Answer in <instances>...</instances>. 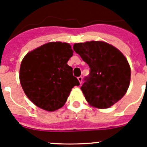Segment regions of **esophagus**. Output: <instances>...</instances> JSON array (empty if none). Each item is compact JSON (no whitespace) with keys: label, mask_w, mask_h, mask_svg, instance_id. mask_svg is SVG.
<instances>
[{"label":"esophagus","mask_w":147,"mask_h":147,"mask_svg":"<svg viewBox=\"0 0 147 147\" xmlns=\"http://www.w3.org/2000/svg\"><path fill=\"white\" fill-rule=\"evenodd\" d=\"M77 79H78V80H79V82H80V84H82V76H79Z\"/></svg>","instance_id":"1"}]
</instances>
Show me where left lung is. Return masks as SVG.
Here are the masks:
<instances>
[{
    "label": "left lung",
    "mask_w": 147,
    "mask_h": 147,
    "mask_svg": "<svg viewBox=\"0 0 147 147\" xmlns=\"http://www.w3.org/2000/svg\"><path fill=\"white\" fill-rule=\"evenodd\" d=\"M74 50L90 67L81 90L93 107H111L124 96L130 82V67L120 51L101 41L76 43Z\"/></svg>",
    "instance_id": "8db88e82"
}]
</instances>
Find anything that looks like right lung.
<instances>
[{
    "instance_id": "add662e5",
    "label": "right lung",
    "mask_w": 147,
    "mask_h": 147,
    "mask_svg": "<svg viewBox=\"0 0 147 147\" xmlns=\"http://www.w3.org/2000/svg\"><path fill=\"white\" fill-rule=\"evenodd\" d=\"M73 56L68 43L49 42L28 53L20 68L23 90L36 106L54 111L65 105L71 89L80 82L67 64Z\"/></svg>"
}]
</instances>
